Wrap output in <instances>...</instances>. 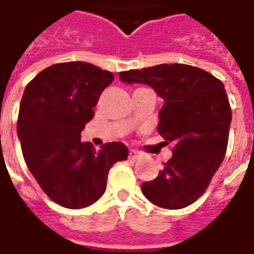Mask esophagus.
I'll use <instances>...</instances> for the list:
<instances>
[{"instance_id": "esophagus-1", "label": "esophagus", "mask_w": 254, "mask_h": 254, "mask_svg": "<svg viewBox=\"0 0 254 254\" xmlns=\"http://www.w3.org/2000/svg\"><path fill=\"white\" fill-rule=\"evenodd\" d=\"M129 158L130 159L141 158V153H138V151H135V150H130L129 151Z\"/></svg>"}]
</instances>
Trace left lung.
I'll return each mask as SVG.
<instances>
[{"label": "left lung", "mask_w": 254, "mask_h": 254, "mask_svg": "<svg viewBox=\"0 0 254 254\" xmlns=\"http://www.w3.org/2000/svg\"><path fill=\"white\" fill-rule=\"evenodd\" d=\"M120 80L154 88L163 99L158 133L173 157L154 181L142 183L155 205L181 209L204 193L224 159L232 112L224 84L189 64H158L120 72Z\"/></svg>", "instance_id": "obj_1"}]
</instances>
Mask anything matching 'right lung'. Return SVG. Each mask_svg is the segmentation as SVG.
Returning <instances> with one entry per match:
<instances>
[{
	"label": "right lung",
	"mask_w": 254,
	"mask_h": 254,
	"mask_svg": "<svg viewBox=\"0 0 254 254\" xmlns=\"http://www.w3.org/2000/svg\"><path fill=\"white\" fill-rule=\"evenodd\" d=\"M113 73L85 62L58 63L41 71L22 96L17 121L22 154L38 185L62 207L91 205L107 189L111 167L127 147L109 142L99 151L81 142V130Z\"/></svg>",
	"instance_id": "add662e5"
}]
</instances>
